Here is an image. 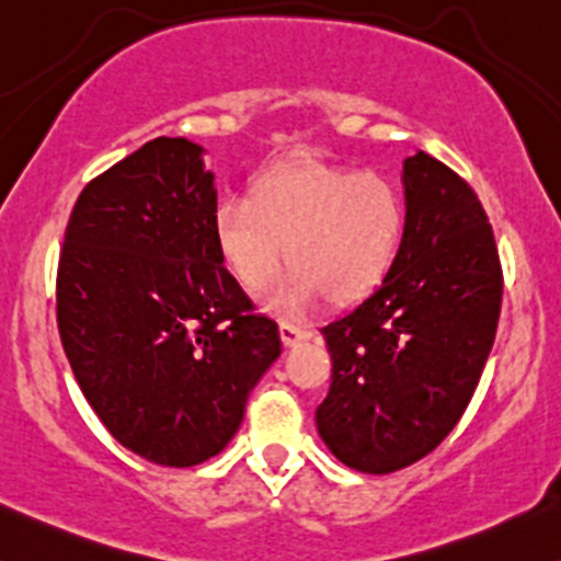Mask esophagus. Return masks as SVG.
<instances>
[{
	"label": "esophagus",
	"instance_id": "1",
	"mask_svg": "<svg viewBox=\"0 0 561 561\" xmlns=\"http://www.w3.org/2000/svg\"><path fill=\"white\" fill-rule=\"evenodd\" d=\"M310 336H312V333L307 329H301V325L280 323V339H283V344H286V347H294V344L307 342Z\"/></svg>",
	"mask_w": 561,
	"mask_h": 561
}]
</instances>
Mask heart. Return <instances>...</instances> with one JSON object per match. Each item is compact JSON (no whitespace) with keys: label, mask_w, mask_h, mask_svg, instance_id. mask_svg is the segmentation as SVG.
Listing matches in <instances>:
<instances>
[{"label":"heart","mask_w":561,"mask_h":561,"mask_svg":"<svg viewBox=\"0 0 561 561\" xmlns=\"http://www.w3.org/2000/svg\"><path fill=\"white\" fill-rule=\"evenodd\" d=\"M408 228L400 187L314 156L264 169L249 196L225 198L214 214V236L230 273L249 294H270V307L299 314L325 297L350 307L381 286L398 262Z\"/></svg>","instance_id":"obj_1"}]
</instances>
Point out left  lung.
I'll list each match as a JSON object with an SVG mask.
<instances>
[{
  "label": "left lung",
  "mask_w": 561,
  "mask_h": 561,
  "mask_svg": "<svg viewBox=\"0 0 561 561\" xmlns=\"http://www.w3.org/2000/svg\"><path fill=\"white\" fill-rule=\"evenodd\" d=\"M408 228L389 275L323 325L331 389L314 421L347 467L416 463L467 411L499 329L503 270L480 198L419 150L402 163Z\"/></svg>",
  "instance_id": "8db88e82"
}]
</instances>
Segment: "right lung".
Returning <instances> with one entry per match:
<instances>
[{
	"instance_id": "right-lung-1",
	"label": "right lung",
	"mask_w": 561,
	"mask_h": 561,
	"mask_svg": "<svg viewBox=\"0 0 561 561\" xmlns=\"http://www.w3.org/2000/svg\"><path fill=\"white\" fill-rule=\"evenodd\" d=\"M217 187L185 137L87 182L58 262V331L81 392L124 448L196 467L238 432L280 355L214 236Z\"/></svg>"
}]
</instances>
